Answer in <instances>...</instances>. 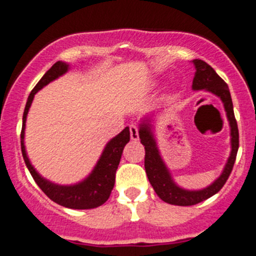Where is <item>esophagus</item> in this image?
<instances>
[{
	"instance_id": "esophagus-1",
	"label": "esophagus",
	"mask_w": 256,
	"mask_h": 256,
	"mask_svg": "<svg viewBox=\"0 0 256 256\" xmlns=\"http://www.w3.org/2000/svg\"><path fill=\"white\" fill-rule=\"evenodd\" d=\"M130 136L132 141L138 140V128L136 125H130Z\"/></svg>"
}]
</instances>
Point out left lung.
<instances>
[{
	"instance_id": "1",
	"label": "left lung",
	"mask_w": 256,
	"mask_h": 256,
	"mask_svg": "<svg viewBox=\"0 0 256 256\" xmlns=\"http://www.w3.org/2000/svg\"><path fill=\"white\" fill-rule=\"evenodd\" d=\"M193 66L196 68V73L194 78H193L192 89L206 90V92H209L216 95V96H218L223 102L226 118H228L229 126H230L232 150L220 176L216 178L213 183H210L206 188H202V190H190L180 187L172 178L171 172L167 168L166 164L164 162L161 154H160L156 138H154V132H152L154 125L151 124V118L146 116L141 121L140 128H138L141 144L144 146V170H146L150 183L154 187L157 196L164 202L174 206H182V207L194 206L197 203L203 202V200H208V198H210L212 196H214L222 190V187L226 184L232 170H233L236 152H238L239 148L238 125H236V116H234L233 102H232L228 85L206 62L200 60V59H194Z\"/></svg>"
}]
</instances>
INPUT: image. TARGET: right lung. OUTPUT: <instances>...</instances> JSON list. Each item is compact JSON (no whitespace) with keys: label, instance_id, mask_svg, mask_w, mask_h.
I'll list each match as a JSON object with an SVG mask.
<instances>
[{"label":"right lung","instance_id":"right-lung-1","mask_svg":"<svg viewBox=\"0 0 256 256\" xmlns=\"http://www.w3.org/2000/svg\"><path fill=\"white\" fill-rule=\"evenodd\" d=\"M69 69H70V66L66 62H56L42 76V79L38 82L34 89L30 92L27 104H26L24 112H23L22 131H20V150H22L26 166H27L28 171L32 174L33 180H36V183L40 186V190L53 202L72 209H92L104 204L109 200L110 193H112L114 184H115V174L118 164H120L124 147L130 141V130H128V128H124L118 135H116L115 138H112L106 144L102 156L98 160L96 164L92 168V171L90 172L89 176L76 183V184H56V183L50 182L49 180H46L44 177L40 176L30 164L24 146L26 120H27V114L30 112L34 95L49 82L66 74Z\"/></svg>","mask_w":256,"mask_h":256}]
</instances>
